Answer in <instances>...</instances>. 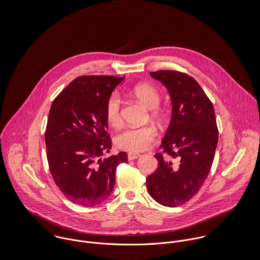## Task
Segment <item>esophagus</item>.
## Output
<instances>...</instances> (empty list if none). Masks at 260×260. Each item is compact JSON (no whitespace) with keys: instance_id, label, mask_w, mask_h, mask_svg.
<instances>
[{"instance_id":"34e87169","label":"esophagus","mask_w":260,"mask_h":260,"mask_svg":"<svg viewBox=\"0 0 260 260\" xmlns=\"http://www.w3.org/2000/svg\"><path fill=\"white\" fill-rule=\"evenodd\" d=\"M140 156V154H138V153H132V152H130V153H128V160H135V159H137L138 157Z\"/></svg>"}]
</instances>
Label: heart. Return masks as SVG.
<instances>
[{"mask_svg": "<svg viewBox=\"0 0 260 260\" xmlns=\"http://www.w3.org/2000/svg\"><path fill=\"white\" fill-rule=\"evenodd\" d=\"M134 97L142 103L146 108L151 109L152 117L161 119V111L159 104L161 102V95L159 91L152 85L140 84L133 89ZM106 120L112 128L118 129L122 125L121 115V99L119 94L113 93L106 103L105 109ZM157 130L152 125L142 127H130L121 132L115 139L117 147L129 152H140L148 148L150 144L155 140Z\"/></svg>", "mask_w": 260, "mask_h": 260, "instance_id": "obj_1", "label": "heart"}]
</instances>
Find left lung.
<instances>
[{
    "instance_id": "obj_1",
    "label": "left lung",
    "mask_w": 260,
    "mask_h": 260,
    "mask_svg": "<svg viewBox=\"0 0 260 260\" xmlns=\"http://www.w3.org/2000/svg\"><path fill=\"white\" fill-rule=\"evenodd\" d=\"M168 90L172 116L160 148L158 167L146 186L151 197L168 207L188 202L205 182L214 159L218 129L213 105L195 79L185 73L151 72Z\"/></svg>"
}]
</instances>
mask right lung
<instances>
[{
    "label": "right lung",
    "mask_w": 260,
    "mask_h": 260,
    "mask_svg": "<svg viewBox=\"0 0 260 260\" xmlns=\"http://www.w3.org/2000/svg\"><path fill=\"white\" fill-rule=\"evenodd\" d=\"M123 79L78 77L52 103L45 133L48 164L56 185L75 204L91 207L107 199L117 166L128 161L125 152L101 158L112 145L106 103Z\"/></svg>",
    "instance_id": "obj_1"
}]
</instances>
